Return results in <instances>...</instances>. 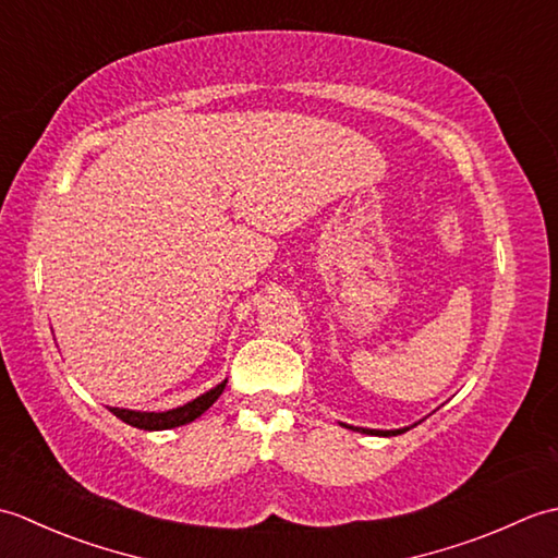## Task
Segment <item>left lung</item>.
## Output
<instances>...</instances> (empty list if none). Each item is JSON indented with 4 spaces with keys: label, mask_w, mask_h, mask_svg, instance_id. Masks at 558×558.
Returning a JSON list of instances; mask_svg holds the SVG:
<instances>
[{
    "label": "left lung",
    "mask_w": 558,
    "mask_h": 558,
    "mask_svg": "<svg viewBox=\"0 0 558 558\" xmlns=\"http://www.w3.org/2000/svg\"><path fill=\"white\" fill-rule=\"evenodd\" d=\"M342 426H348V429H354V432H362V434H369V436H398L402 432H408L410 426H402V429H364V426H352V424H345L340 422ZM414 426V424H412Z\"/></svg>",
    "instance_id": "1"
}]
</instances>
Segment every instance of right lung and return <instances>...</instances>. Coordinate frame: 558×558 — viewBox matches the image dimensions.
I'll use <instances>...</instances> for the list:
<instances>
[{"label":"right lung","mask_w":558,"mask_h":558,"mask_svg":"<svg viewBox=\"0 0 558 558\" xmlns=\"http://www.w3.org/2000/svg\"><path fill=\"white\" fill-rule=\"evenodd\" d=\"M228 386V378L220 381L218 386H213L206 393H201L198 398L184 402V405L174 408V410H165V412H141V410H126V408H110V412L114 417H120L122 422L136 426V429L144 432H162V429H174V426H182L194 422L196 417H201L213 402L220 398V393Z\"/></svg>","instance_id":"1"}]
</instances>
